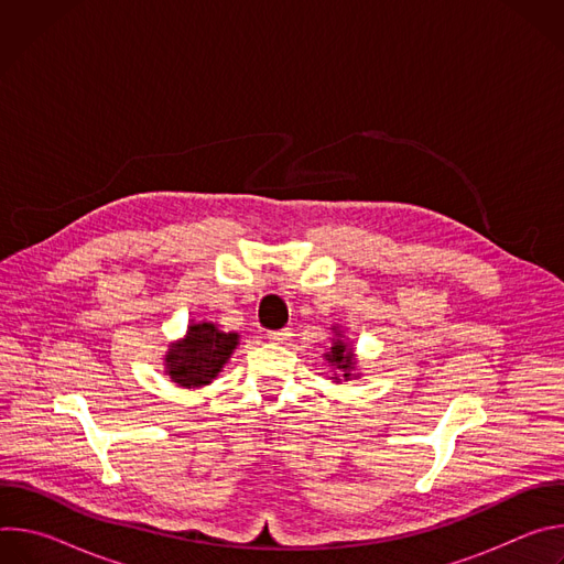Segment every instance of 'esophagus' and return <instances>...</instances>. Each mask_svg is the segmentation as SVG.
<instances>
[{"instance_id":"esophagus-1","label":"esophagus","mask_w":564,"mask_h":564,"mask_svg":"<svg viewBox=\"0 0 564 564\" xmlns=\"http://www.w3.org/2000/svg\"><path fill=\"white\" fill-rule=\"evenodd\" d=\"M292 337V330L290 328H283V330H274V333H268V341L270 344H288Z\"/></svg>"}]
</instances>
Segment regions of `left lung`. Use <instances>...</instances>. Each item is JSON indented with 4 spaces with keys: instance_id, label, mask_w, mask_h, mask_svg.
Returning <instances> with one entry per match:
<instances>
[{
    "instance_id": "8db88e82",
    "label": "left lung",
    "mask_w": 564,
    "mask_h": 564,
    "mask_svg": "<svg viewBox=\"0 0 564 564\" xmlns=\"http://www.w3.org/2000/svg\"><path fill=\"white\" fill-rule=\"evenodd\" d=\"M335 333L330 348L324 352L326 364L335 370V375L330 377L335 383L341 381H350V379H359V368H357V355H355V346L350 339H346L344 328L339 324H335L330 328Z\"/></svg>"
}]
</instances>
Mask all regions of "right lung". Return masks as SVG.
<instances>
[{
    "instance_id": "obj_1",
    "label": "right lung",
    "mask_w": 564,
    "mask_h": 564,
    "mask_svg": "<svg viewBox=\"0 0 564 564\" xmlns=\"http://www.w3.org/2000/svg\"><path fill=\"white\" fill-rule=\"evenodd\" d=\"M238 341V333H225L207 318H192L185 337L172 341L163 357L165 375L181 388L209 386L234 355Z\"/></svg>"
}]
</instances>
